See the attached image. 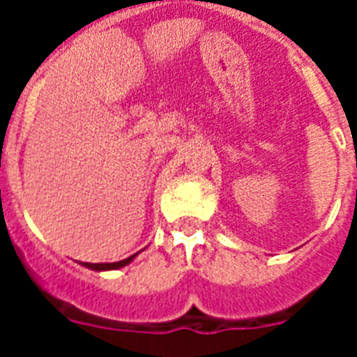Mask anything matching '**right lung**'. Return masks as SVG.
Returning a JSON list of instances; mask_svg holds the SVG:
<instances>
[{
	"label": "right lung",
	"instance_id": "add662e5",
	"mask_svg": "<svg viewBox=\"0 0 357 357\" xmlns=\"http://www.w3.org/2000/svg\"><path fill=\"white\" fill-rule=\"evenodd\" d=\"M135 255L137 254H133L131 257H128V259L116 261V263H83V266L91 268V271H114V268H120V266L129 265V263L133 261Z\"/></svg>",
	"mask_w": 357,
	"mask_h": 357
}]
</instances>
